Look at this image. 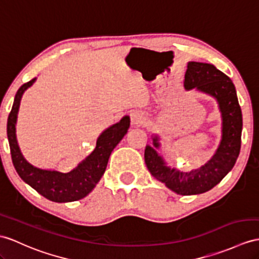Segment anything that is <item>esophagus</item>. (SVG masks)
<instances>
[{
	"instance_id": "esophagus-1",
	"label": "esophagus",
	"mask_w": 259,
	"mask_h": 259,
	"mask_svg": "<svg viewBox=\"0 0 259 259\" xmlns=\"http://www.w3.org/2000/svg\"><path fill=\"white\" fill-rule=\"evenodd\" d=\"M145 121V115L140 111H134L131 113V123L134 126H141Z\"/></svg>"
}]
</instances>
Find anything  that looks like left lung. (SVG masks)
<instances>
[{
	"label": "left lung",
	"instance_id": "8db88e82",
	"mask_svg": "<svg viewBox=\"0 0 259 259\" xmlns=\"http://www.w3.org/2000/svg\"><path fill=\"white\" fill-rule=\"evenodd\" d=\"M185 89L197 90L217 100L222 117V137L215 154L198 169L180 171L171 168L158 153L160 138L153 135V146L145 148V163L154 178L181 195L200 194L211 190L234 167L241 150L243 118L232 80L211 64L190 61L185 75Z\"/></svg>",
	"mask_w": 259,
	"mask_h": 259
}]
</instances>
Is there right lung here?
I'll list each match as a JSON object with an SVG mask.
<instances>
[{
	"label": "right lung",
	"instance_id": "add662e5",
	"mask_svg": "<svg viewBox=\"0 0 259 259\" xmlns=\"http://www.w3.org/2000/svg\"><path fill=\"white\" fill-rule=\"evenodd\" d=\"M35 81L36 78L24 83L17 90L8 118V138L12 161L23 181L46 199L58 203L83 199L102 178L111 153L127 133L131 124L130 116H123L121 121L104 130L98 137L96 149L71 171L64 174L57 170L38 168L25 158L16 138V122L21 100L24 92Z\"/></svg>",
	"mask_w": 259,
	"mask_h": 259
}]
</instances>
